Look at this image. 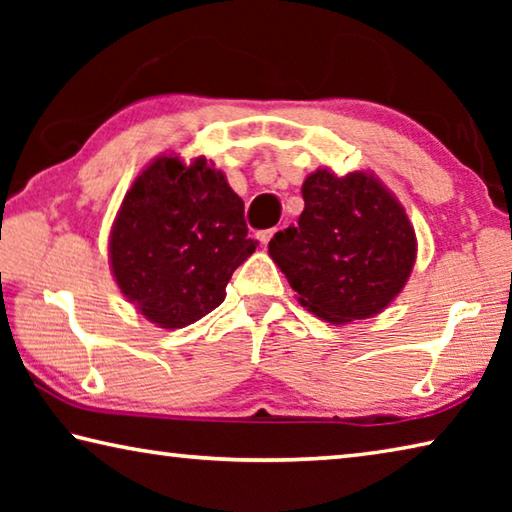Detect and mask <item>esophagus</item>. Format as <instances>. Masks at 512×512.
I'll use <instances>...</instances> for the list:
<instances>
[{
  "label": "esophagus",
  "mask_w": 512,
  "mask_h": 512,
  "mask_svg": "<svg viewBox=\"0 0 512 512\" xmlns=\"http://www.w3.org/2000/svg\"><path fill=\"white\" fill-rule=\"evenodd\" d=\"M273 235H275V228H273V230H262V232H257V239L262 241V246H266L268 241H271Z\"/></svg>",
  "instance_id": "esophagus-1"
}]
</instances>
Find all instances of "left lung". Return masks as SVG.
I'll use <instances>...</instances> for the list:
<instances>
[{
  "label": "left lung",
  "instance_id": "1",
  "mask_svg": "<svg viewBox=\"0 0 512 512\" xmlns=\"http://www.w3.org/2000/svg\"><path fill=\"white\" fill-rule=\"evenodd\" d=\"M305 210L275 232L273 262L298 300L327 323L379 314L404 289L415 262V232L404 207L368 173L318 169L302 185Z\"/></svg>",
  "mask_w": 512,
  "mask_h": 512
}]
</instances>
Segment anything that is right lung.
Returning a JSON list of instances; mask_svg holds the SVG:
<instances>
[{
    "label": "right lung",
    "mask_w": 512,
    "mask_h": 512,
    "mask_svg": "<svg viewBox=\"0 0 512 512\" xmlns=\"http://www.w3.org/2000/svg\"><path fill=\"white\" fill-rule=\"evenodd\" d=\"M244 201L198 158L162 155L137 176L112 225L110 262L124 296L151 323H196L225 298L232 273L255 253Z\"/></svg>",
    "instance_id": "right-lung-1"
}]
</instances>
